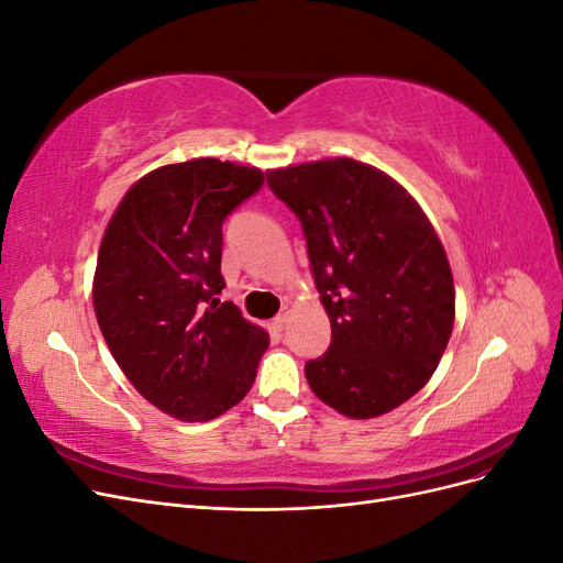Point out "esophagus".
<instances>
[{
    "mask_svg": "<svg viewBox=\"0 0 563 563\" xmlns=\"http://www.w3.org/2000/svg\"><path fill=\"white\" fill-rule=\"evenodd\" d=\"M286 323H288V310L284 308L275 319H272V327H275L277 331H284V329H286Z\"/></svg>",
    "mask_w": 563,
    "mask_h": 563,
    "instance_id": "obj_1",
    "label": "esophagus"
}]
</instances>
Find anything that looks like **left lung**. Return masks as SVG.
Returning a JSON list of instances; mask_svg holds the SVG:
<instances>
[{"label":"left lung","instance_id":"1","mask_svg":"<svg viewBox=\"0 0 563 563\" xmlns=\"http://www.w3.org/2000/svg\"><path fill=\"white\" fill-rule=\"evenodd\" d=\"M296 213L331 319V345L305 364L314 395L350 418H376L430 380L455 294L446 251L401 185L347 157L267 174Z\"/></svg>","mask_w":563,"mask_h":563}]
</instances>
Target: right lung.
<instances>
[{"label":"right lung","instance_id":"obj_1","mask_svg":"<svg viewBox=\"0 0 563 563\" xmlns=\"http://www.w3.org/2000/svg\"><path fill=\"white\" fill-rule=\"evenodd\" d=\"M263 183L258 168L220 159L162 166L126 192L100 244L98 327L131 385L178 420L240 404L269 345L218 300L223 223Z\"/></svg>","mask_w":563,"mask_h":563}]
</instances>
